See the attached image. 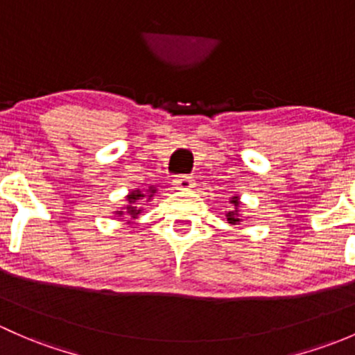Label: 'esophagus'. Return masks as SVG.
<instances>
[{
    "mask_svg": "<svg viewBox=\"0 0 355 355\" xmlns=\"http://www.w3.org/2000/svg\"><path fill=\"white\" fill-rule=\"evenodd\" d=\"M173 184L176 189H189L195 186V181H193L191 176H178L173 181Z\"/></svg>",
    "mask_w": 355,
    "mask_h": 355,
    "instance_id": "obj_1",
    "label": "esophagus"
}]
</instances>
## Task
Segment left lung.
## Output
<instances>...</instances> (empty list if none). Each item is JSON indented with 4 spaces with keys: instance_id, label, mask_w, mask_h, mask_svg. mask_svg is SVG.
<instances>
[{
    "instance_id": "left-lung-1",
    "label": "left lung",
    "mask_w": 355,
    "mask_h": 355,
    "mask_svg": "<svg viewBox=\"0 0 355 355\" xmlns=\"http://www.w3.org/2000/svg\"><path fill=\"white\" fill-rule=\"evenodd\" d=\"M231 203L234 205V210L227 211V214H225V217H227L229 224L236 225V224H239V222H241V218H239V217H241L239 210H237V207H239V198H237V196H232Z\"/></svg>"
}]
</instances>
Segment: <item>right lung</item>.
I'll use <instances>...</instances> for the list:
<instances>
[{"mask_svg": "<svg viewBox=\"0 0 355 355\" xmlns=\"http://www.w3.org/2000/svg\"><path fill=\"white\" fill-rule=\"evenodd\" d=\"M155 191H157V189H153V188L148 189V195H147V193L140 191V189H135V191H131L130 195H128V198H126L128 205H126V207H124V210H126V214H130L131 218H137V215L140 214L141 210H140V207H135V205H137L138 200L145 198V196H148V200H150L152 196H153V193H155ZM140 205H141V203H140ZM118 215H123V211H118Z\"/></svg>", "mask_w": 355, "mask_h": 355, "instance_id": "obj_1", "label": "right lung"}]
</instances>
